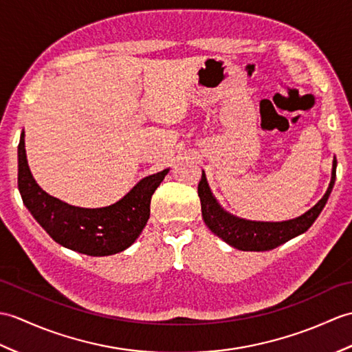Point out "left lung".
<instances>
[{"mask_svg":"<svg viewBox=\"0 0 352 352\" xmlns=\"http://www.w3.org/2000/svg\"><path fill=\"white\" fill-rule=\"evenodd\" d=\"M336 163L338 162L334 159L330 186L322 198L318 201L316 206H314L300 217L285 220V222H252V220L239 219L226 213L219 206L214 196L211 195L206 174L202 173L201 182L198 184V195L201 199L204 222L210 228L211 232H214L235 249L244 252L272 250L294 239V236L306 232L312 226L331 193L334 179H336Z\"/></svg>","mask_w":352,"mask_h":352,"instance_id":"1","label":"left lung"}]
</instances>
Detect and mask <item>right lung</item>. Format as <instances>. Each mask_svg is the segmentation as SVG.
Masks as SVG:
<instances>
[{
  "label": "right lung",
  "instance_id": "add662e5",
  "mask_svg": "<svg viewBox=\"0 0 352 352\" xmlns=\"http://www.w3.org/2000/svg\"><path fill=\"white\" fill-rule=\"evenodd\" d=\"M168 170L142 178L109 207L80 208L42 190L28 168L23 133L18 146V187L25 207L52 240L89 256H108L132 246L150 219L151 196Z\"/></svg>",
  "mask_w": 352,
  "mask_h": 352
}]
</instances>
